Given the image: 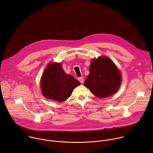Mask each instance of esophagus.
<instances>
[{
	"instance_id": "1",
	"label": "esophagus",
	"mask_w": 153,
	"mask_h": 153,
	"mask_svg": "<svg viewBox=\"0 0 153 153\" xmlns=\"http://www.w3.org/2000/svg\"><path fill=\"white\" fill-rule=\"evenodd\" d=\"M78 80H79L81 83H83V82H84V80H83V77H79L78 78Z\"/></svg>"
}]
</instances>
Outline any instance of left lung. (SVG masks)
<instances>
[{"instance_id": "obj_1", "label": "left lung", "mask_w": 153, "mask_h": 153, "mask_svg": "<svg viewBox=\"0 0 153 153\" xmlns=\"http://www.w3.org/2000/svg\"><path fill=\"white\" fill-rule=\"evenodd\" d=\"M121 76L114 63L108 58L93 59L89 74L84 85L98 98H105L115 93L121 85Z\"/></svg>"}]
</instances>
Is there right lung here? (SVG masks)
Wrapping results in <instances>:
<instances>
[{"mask_svg": "<svg viewBox=\"0 0 153 153\" xmlns=\"http://www.w3.org/2000/svg\"><path fill=\"white\" fill-rule=\"evenodd\" d=\"M41 87L43 95L59 102L70 97L73 89L80 82L72 76L67 74L61 64H49L44 71Z\"/></svg>", "mask_w": 153, "mask_h": 153, "instance_id": "1", "label": "right lung"}]
</instances>
